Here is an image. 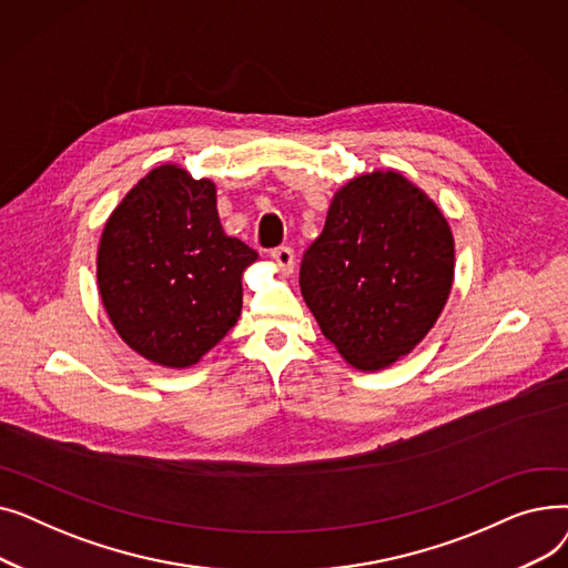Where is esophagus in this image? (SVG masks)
Here are the masks:
<instances>
[{"mask_svg": "<svg viewBox=\"0 0 568 568\" xmlns=\"http://www.w3.org/2000/svg\"><path fill=\"white\" fill-rule=\"evenodd\" d=\"M272 257H274V262L278 264V268H281L283 274H292V268H294V251L290 246L274 248Z\"/></svg>", "mask_w": 568, "mask_h": 568, "instance_id": "1", "label": "esophagus"}]
</instances>
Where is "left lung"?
<instances>
[{
	"label": "left lung",
	"mask_w": 568,
	"mask_h": 568,
	"mask_svg": "<svg viewBox=\"0 0 568 568\" xmlns=\"http://www.w3.org/2000/svg\"><path fill=\"white\" fill-rule=\"evenodd\" d=\"M454 283V234L437 204L394 170L347 182L302 260L300 285L322 334L359 371L409 354Z\"/></svg>",
	"instance_id": "left-lung-1"
}]
</instances>
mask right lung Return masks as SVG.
<instances>
[{
	"instance_id": "1",
	"label": "right lung",
	"mask_w": 568,
	"mask_h": 568,
	"mask_svg": "<svg viewBox=\"0 0 568 568\" xmlns=\"http://www.w3.org/2000/svg\"><path fill=\"white\" fill-rule=\"evenodd\" d=\"M255 260L242 239L225 234L216 186L161 165L108 219L97 278L129 347L159 366L189 368L236 324L242 274Z\"/></svg>"
}]
</instances>
